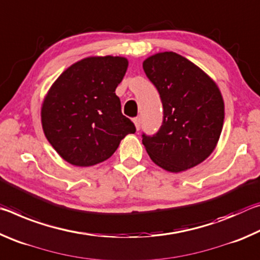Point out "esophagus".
Returning a JSON list of instances; mask_svg holds the SVG:
<instances>
[{
    "label": "esophagus",
    "mask_w": 260,
    "mask_h": 260,
    "mask_svg": "<svg viewBox=\"0 0 260 260\" xmlns=\"http://www.w3.org/2000/svg\"><path fill=\"white\" fill-rule=\"evenodd\" d=\"M133 121H134V124H135V127H136V129L138 131H140V127H141V119L139 117H136V118H134L133 119Z\"/></svg>",
    "instance_id": "obj_1"
}]
</instances>
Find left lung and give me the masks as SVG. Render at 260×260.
Segmentation results:
<instances>
[{
  "label": "left lung",
  "instance_id": "1",
  "mask_svg": "<svg viewBox=\"0 0 260 260\" xmlns=\"http://www.w3.org/2000/svg\"><path fill=\"white\" fill-rule=\"evenodd\" d=\"M160 95L164 119L155 135L142 143L156 165L179 173L204 161L217 147L225 118L219 87L203 70L173 51L143 61Z\"/></svg>",
  "mask_w": 260,
  "mask_h": 260
}]
</instances>
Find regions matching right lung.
I'll use <instances>...</instances> for the list:
<instances>
[{
  "label": "right lung",
  "mask_w": 260,
  "mask_h": 260,
  "mask_svg": "<svg viewBox=\"0 0 260 260\" xmlns=\"http://www.w3.org/2000/svg\"><path fill=\"white\" fill-rule=\"evenodd\" d=\"M127 68L128 60L121 56L86 57L65 70L48 90L41 107L42 128L70 164H100L127 134L135 133L114 93Z\"/></svg>",
  "instance_id": "1"
}]
</instances>
